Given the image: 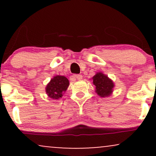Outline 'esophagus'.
Wrapping results in <instances>:
<instances>
[{"instance_id":"34e87169","label":"esophagus","mask_w":156,"mask_h":156,"mask_svg":"<svg viewBox=\"0 0 156 156\" xmlns=\"http://www.w3.org/2000/svg\"><path fill=\"white\" fill-rule=\"evenodd\" d=\"M73 78H76V79H77V80H81L82 78H83V76H82V75H79V74H78V75H74V76H73Z\"/></svg>"}]
</instances>
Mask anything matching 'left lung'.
<instances>
[{
	"label": "left lung",
	"mask_w": 156,
	"mask_h": 156,
	"mask_svg": "<svg viewBox=\"0 0 156 156\" xmlns=\"http://www.w3.org/2000/svg\"><path fill=\"white\" fill-rule=\"evenodd\" d=\"M92 83L95 87V92L100 97L105 98L112 94L114 83L108 76L103 73L99 72L92 77Z\"/></svg>",
	"instance_id": "8db88e82"
}]
</instances>
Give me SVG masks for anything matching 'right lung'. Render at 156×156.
<instances>
[{"mask_svg":"<svg viewBox=\"0 0 156 156\" xmlns=\"http://www.w3.org/2000/svg\"><path fill=\"white\" fill-rule=\"evenodd\" d=\"M69 85V80L66 77L55 76L46 86V94L52 99L58 100L63 96Z\"/></svg>","mask_w":156,"mask_h":156,"instance_id":"right-lung-1","label":"right lung"}]
</instances>
